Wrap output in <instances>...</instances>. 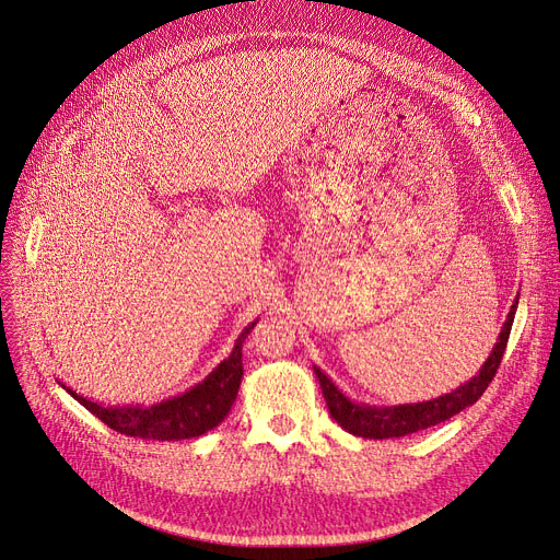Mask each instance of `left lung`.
<instances>
[{
	"instance_id": "left-lung-1",
	"label": "left lung",
	"mask_w": 560,
	"mask_h": 560,
	"mask_svg": "<svg viewBox=\"0 0 560 560\" xmlns=\"http://www.w3.org/2000/svg\"><path fill=\"white\" fill-rule=\"evenodd\" d=\"M516 308H518V296L514 301L510 315H506V322L502 324L498 341L487 358V362L482 364L480 373L476 377H471L467 384L457 386L455 390L440 395L435 399H427V401H418V404H399V406L354 404L332 384V380L326 373H322L315 366V375L319 380V386L326 397L332 420L352 435L371 438V440H386V438H401L409 433H418L422 429L435 427V424L457 416L463 409H467V406L476 404L482 397V393L487 390V386L491 384V380L495 377V371L500 366V360H502L504 348H506V339H510V332H512Z\"/></svg>"
}]
</instances>
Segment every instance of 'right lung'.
<instances>
[{
    "label": "right lung",
    "instance_id": "1",
    "mask_svg": "<svg viewBox=\"0 0 560 560\" xmlns=\"http://www.w3.org/2000/svg\"><path fill=\"white\" fill-rule=\"evenodd\" d=\"M252 322L236 339L230 358L223 360L206 380L196 384L194 388L165 399L161 404L151 406H103L91 401L75 390L67 388L86 411H91L97 420H103L118 433L142 438V440H189L219 427L225 416L230 413L232 404L238 395L241 377H243V362H241V348L249 330L254 328Z\"/></svg>",
    "mask_w": 560,
    "mask_h": 560
}]
</instances>
